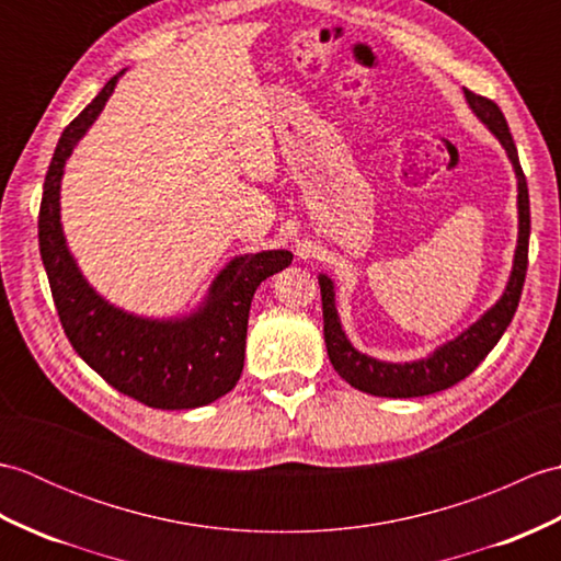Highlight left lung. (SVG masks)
I'll use <instances>...</instances> for the list:
<instances>
[{
	"mask_svg": "<svg viewBox=\"0 0 561 561\" xmlns=\"http://www.w3.org/2000/svg\"><path fill=\"white\" fill-rule=\"evenodd\" d=\"M465 99H468L472 113L492 129L496 139L502 141L511 163L518 178V245L514 257V270L506 284V291L490 311H486L478 323H472L468 330L458 335L456 340L446 342L426 359L410 362V364H388L378 362L374 356H366L352 347V342L342 332L337 308H335V289L325 274H320V296H323V332H325V347L330 364L335 371L347 380L356 390L371 392L378 398H422L432 396V392L446 390L456 386L458 380L470 376L474 368L480 366L486 354L494 350V344L502 340L504 330L508 328L511 318H514L523 282H526L528 270V241H530V199H528V183L523 175L518 151L514 145V137L508 133L506 117L499 111V105L490 99L478 96L465 89Z\"/></svg>",
	"mask_w": 561,
	"mask_h": 561,
	"instance_id": "left-lung-1",
	"label": "left lung"
}]
</instances>
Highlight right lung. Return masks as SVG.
Masks as SVG:
<instances>
[{"label": "right lung", "mask_w": 561, "mask_h": 561, "mask_svg": "<svg viewBox=\"0 0 561 561\" xmlns=\"http://www.w3.org/2000/svg\"><path fill=\"white\" fill-rule=\"evenodd\" d=\"M117 77L105 83L57 141L38 214L41 257L59 323L81 359L105 383L141 404L193 410L219 400L238 383L253 294L270 274L289 267L294 255L289 250H262L233 257L214 279L207 301L181 320L137 318L111 306L89 287L65 243L59 181L71 149L103 111Z\"/></svg>", "instance_id": "obj_1"}]
</instances>
